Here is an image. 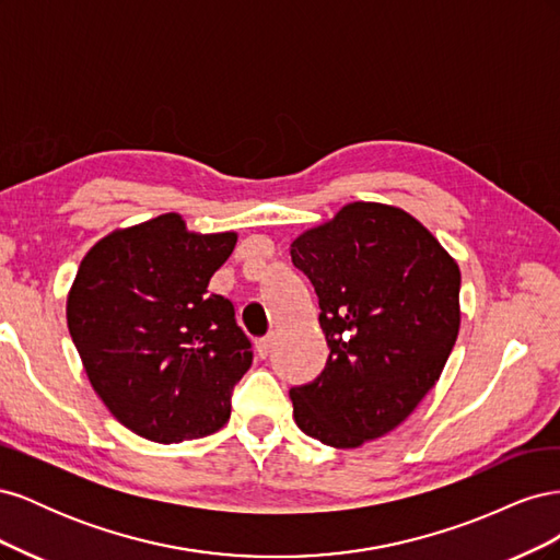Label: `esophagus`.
I'll use <instances>...</instances> for the list:
<instances>
[{
	"mask_svg": "<svg viewBox=\"0 0 560 560\" xmlns=\"http://www.w3.org/2000/svg\"><path fill=\"white\" fill-rule=\"evenodd\" d=\"M270 348H273V338H270V336H264V338H259V341H257V354H259L261 360H264V358H268Z\"/></svg>",
	"mask_w": 560,
	"mask_h": 560,
	"instance_id": "34e87169",
	"label": "esophagus"
}]
</instances>
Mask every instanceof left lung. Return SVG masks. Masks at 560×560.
<instances>
[{"label":"left lung","mask_w":560,"mask_h":560,"mask_svg":"<svg viewBox=\"0 0 560 560\" xmlns=\"http://www.w3.org/2000/svg\"><path fill=\"white\" fill-rule=\"evenodd\" d=\"M319 299L329 358L290 389L308 436L358 448L413 413L444 371L460 329V268L418 219L350 202L292 243Z\"/></svg>","instance_id":"obj_1"}]
</instances>
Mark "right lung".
Here are the masks:
<instances>
[{
    "label": "right lung",
    "mask_w": 560,
    "mask_h": 560,
    "mask_svg": "<svg viewBox=\"0 0 560 560\" xmlns=\"http://www.w3.org/2000/svg\"><path fill=\"white\" fill-rule=\"evenodd\" d=\"M235 241L189 233L171 212L109 233L77 270L67 327L83 369L112 416L149 442L208 436L231 416L252 343L208 284Z\"/></svg>",
    "instance_id": "add662e5"
}]
</instances>
